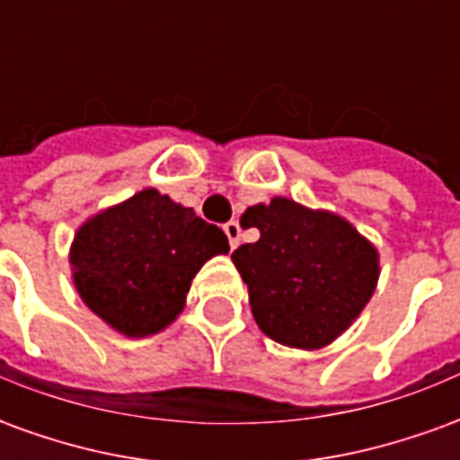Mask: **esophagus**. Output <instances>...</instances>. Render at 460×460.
I'll use <instances>...</instances> for the list:
<instances>
[{
	"label": "esophagus",
	"instance_id": "obj_1",
	"mask_svg": "<svg viewBox=\"0 0 460 460\" xmlns=\"http://www.w3.org/2000/svg\"><path fill=\"white\" fill-rule=\"evenodd\" d=\"M224 231H226V236H229L231 249H236L241 241V226L239 221H229V224H224Z\"/></svg>",
	"mask_w": 460,
	"mask_h": 460
}]
</instances>
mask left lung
Returning a JSON list of instances; mask_svg holds the SVG:
<instances>
[{"label":"left lung","mask_w":460,"mask_h":460,"mask_svg":"<svg viewBox=\"0 0 460 460\" xmlns=\"http://www.w3.org/2000/svg\"><path fill=\"white\" fill-rule=\"evenodd\" d=\"M241 226H256L261 239L239 246L231 261L270 340L300 349L328 345L372 298L376 251L345 219L273 199L246 209Z\"/></svg>","instance_id":"8db88e82"}]
</instances>
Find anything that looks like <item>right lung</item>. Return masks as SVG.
<instances>
[{
	"mask_svg": "<svg viewBox=\"0 0 460 460\" xmlns=\"http://www.w3.org/2000/svg\"><path fill=\"white\" fill-rule=\"evenodd\" d=\"M229 253L226 234L145 190L75 234L71 263L88 308L130 338L155 335L184 308L197 270Z\"/></svg>",
	"mask_w": 460,
	"mask_h": 460,
	"instance_id": "1",
	"label": "right lung"
}]
</instances>
